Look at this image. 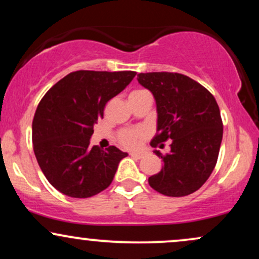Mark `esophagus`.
<instances>
[{
    "label": "esophagus",
    "instance_id": "esophagus-1",
    "mask_svg": "<svg viewBox=\"0 0 259 259\" xmlns=\"http://www.w3.org/2000/svg\"><path fill=\"white\" fill-rule=\"evenodd\" d=\"M130 156L135 157V158H138V159H141L142 157L145 156V153L144 152H130Z\"/></svg>",
    "mask_w": 259,
    "mask_h": 259
}]
</instances>
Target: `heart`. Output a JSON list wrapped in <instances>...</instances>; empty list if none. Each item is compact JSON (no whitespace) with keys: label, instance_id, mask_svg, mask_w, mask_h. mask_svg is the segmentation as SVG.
<instances>
[{"label":"heart","instance_id":"obj_1","mask_svg":"<svg viewBox=\"0 0 259 259\" xmlns=\"http://www.w3.org/2000/svg\"><path fill=\"white\" fill-rule=\"evenodd\" d=\"M144 136H145V130L141 129V127H135V129L123 130V132L119 133L118 138H119V141L125 147H135L138 146L140 140L144 138Z\"/></svg>","mask_w":259,"mask_h":259}]
</instances>
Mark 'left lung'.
I'll return each instance as SVG.
<instances>
[{"mask_svg":"<svg viewBox=\"0 0 259 259\" xmlns=\"http://www.w3.org/2000/svg\"><path fill=\"white\" fill-rule=\"evenodd\" d=\"M138 81L156 101L157 135L151 146L163 147L162 142L171 140L165 156L154 151L163 167L148 184L170 197L197 191L218 159L223 139L218 103L207 89L179 73H140Z\"/></svg>","mask_w":259,"mask_h":259,"instance_id":"8db88e82","label":"left lung"}]
</instances>
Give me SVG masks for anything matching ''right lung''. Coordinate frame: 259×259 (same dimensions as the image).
Segmentation results:
<instances>
[{
    "label": "right lung",
    "instance_id": "obj_1",
    "mask_svg": "<svg viewBox=\"0 0 259 259\" xmlns=\"http://www.w3.org/2000/svg\"><path fill=\"white\" fill-rule=\"evenodd\" d=\"M135 72L78 70L46 92L32 120V145L38 165L62 194L88 198L111 185L127 156L115 146H90L94 125L109 100L121 92Z\"/></svg>",
    "mask_w": 259,
    "mask_h": 259
}]
</instances>
